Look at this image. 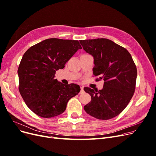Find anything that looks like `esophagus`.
Masks as SVG:
<instances>
[{
    "label": "esophagus",
    "instance_id": "obj_1",
    "mask_svg": "<svg viewBox=\"0 0 156 156\" xmlns=\"http://www.w3.org/2000/svg\"><path fill=\"white\" fill-rule=\"evenodd\" d=\"M83 92H84V90H83V87H80V94H82V93H83Z\"/></svg>",
    "mask_w": 156,
    "mask_h": 156
}]
</instances>
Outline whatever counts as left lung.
<instances>
[{"instance_id": "8db88e82", "label": "left lung", "mask_w": 156, "mask_h": 156, "mask_svg": "<svg viewBox=\"0 0 156 156\" xmlns=\"http://www.w3.org/2000/svg\"><path fill=\"white\" fill-rule=\"evenodd\" d=\"M83 50L94 57L93 74L96 80H104L103 89L89 87L84 90L91 101L85 111L99 120L117 116L131 99L136 87L137 69L133 58L126 48L105 38L80 40Z\"/></svg>"}]
</instances>
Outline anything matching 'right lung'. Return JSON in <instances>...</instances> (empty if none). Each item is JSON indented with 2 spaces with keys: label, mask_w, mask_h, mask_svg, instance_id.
Wrapping results in <instances>:
<instances>
[{
  "label": "right lung",
  "mask_w": 156,
  "mask_h": 156,
  "mask_svg": "<svg viewBox=\"0 0 156 156\" xmlns=\"http://www.w3.org/2000/svg\"><path fill=\"white\" fill-rule=\"evenodd\" d=\"M82 46L77 40L50 38L31 46L24 53L18 74L19 91L37 115L51 118L62 113L67 103L80 91L76 84L64 85L55 78L56 71Z\"/></svg>",
  "instance_id": "1"
}]
</instances>
